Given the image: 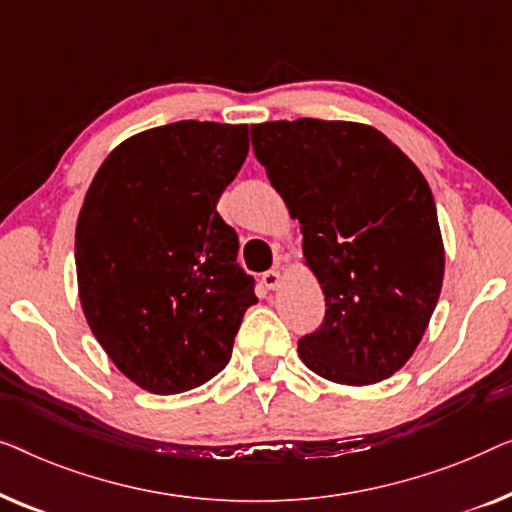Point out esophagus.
<instances>
[{
    "label": "esophagus",
    "mask_w": 512,
    "mask_h": 512,
    "mask_svg": "<svg viewBox=\"0 0 512 512\" xmlns=\"http://www.w3.org/2000/svg\"><path fill=\"white\" fill-rule=\"evenodd\" d=\"M280 280H283V276H280L278 269H269L262 273V283L269 287V290H276V287L280 285Z\"/></svg>",
    "instance_id": "1"
}]
</instances>
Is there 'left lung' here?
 I'll use <instances>...</instances> for the list:
<instances>
[{"mask_svg":"<svg viewBox=\"0 0 512 512\" xmlns=\"http://www.w3.org/2000/svg\"><path fill=\"white\" fill-rule=\"evenodd\" d=\"M250 141L301 222L325 292V320L299 338V357L341 385L390 378L415 352L443 285L441 229L420 169L357 122H264Z\"/></svg>","mask_w":512,"mask_h":512,"instance_id":"obj_1","label":"left lung"}]
</instances>
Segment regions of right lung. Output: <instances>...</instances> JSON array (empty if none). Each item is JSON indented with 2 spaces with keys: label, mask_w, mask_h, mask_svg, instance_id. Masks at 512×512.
<instances>
[{
  "label": "right lung",
  "mask_w": 512,
  "mask_h": 512,
  "mask_svg": "<svg viewBox=\"0 0 512 512\" xmlns=\"http://www.w3.org/2000/svg\"><path fill=\"white\" fill-rule=\"evenodd\" d=\"M248 125L181 120L120 143L76 225L83 313L106 355L153 394L225 369L255 278L218 199L248 155Z\"/></svg>",
  "instance_id": "add662e5"
}]
</instances>
